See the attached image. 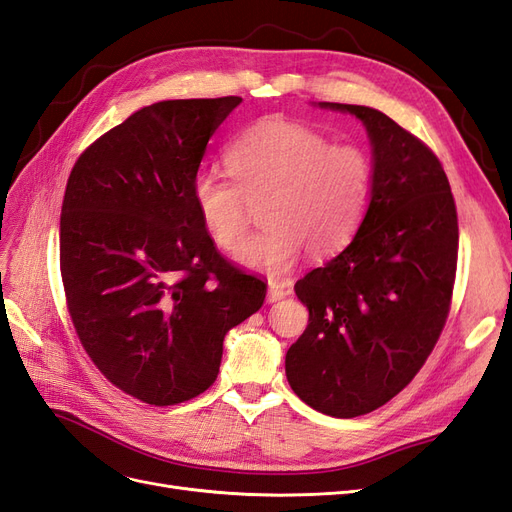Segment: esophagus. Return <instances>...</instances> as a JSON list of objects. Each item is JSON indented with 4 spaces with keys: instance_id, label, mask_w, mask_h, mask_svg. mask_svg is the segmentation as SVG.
Returning a JSON list of instances; mask_svg holds the SVG:
<instances>
[{
    "instance_id": "esophagus-1",
    "label": "esophagus",
    "mask_w": 512,
    "mask_h": 512,
    "mask_svg": "<svg viewBox=\"0 0 512 512\" xmlns=\"http://www.w3.org/2000/svg\"><path fill=\"white\" fill-rule=\"evenodd\" d=\"M288 294H290V288H288L286 284H282V282H269L267 299H269L271 303H275V301H282L284 297H288Z\"/></svg>"
}]
</instances>
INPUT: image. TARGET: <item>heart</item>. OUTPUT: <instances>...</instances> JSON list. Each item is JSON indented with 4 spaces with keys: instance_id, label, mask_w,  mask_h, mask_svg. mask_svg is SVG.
Here are the masks:
<instances>
[{
    "instance_id": "1",
    "label": "heart",
    "mask_w": 512,
    "mask_h": 512,
    "mask_svg": "<svg viewBox=\"0 0 512 512\" xmlns=\"http://www.w3.org/2000/svg\"><path fill=\"white\" fill-rule=\"evenodd\" d=\"M228 176L200 173L192 198L207 235L222 252H237L260 205L267 224L245 243L247 267L284 273L299 254L331 258L354 239L374 190V162L352 143L290 121H260L230 143Z\"/></svg>"
}]
</instances>
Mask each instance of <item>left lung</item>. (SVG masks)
Masks as SVG:
<instances>
[{
  "mask_svg": "<svg viewBox=\"0 0 512 512\" xmlns=\"http://www.w3.org/2000/svg\"><path fill=\"white\" fill-rule=\"evenodd\" d=\"M320 106L365 123L374 190L352 243L294 284L309 324L286 352V378L307 406L354 418L404 391L438 344L457 273V207L421 138L376 108Z\"/></svg>",
  "mask_w": 512,
  "mask_h": 512,
  "instance_id": "1",
  "label": "left lung"
}]
</instances>
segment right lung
Instances as JSON below:
<instances>
[{
    "mask_svg": "<svg viewBox=\"0 0 512 512\" xmlns=\"http://www.w3.org/2000/svg\"><path fill=\"white\" fill-rule=\"evenodd\" d=\"M239 102L145 106L68 177L59 267L74 331L100 374L149 406L205 393L224 335L267 297L262 277L218 252L192 198L209 138Z\"/></svg>",
    "mask_w": 512,
    "mask_h": 512,
    "instance_id": "right-lung-1",
    "label": "right lung"
}]
</instances>
